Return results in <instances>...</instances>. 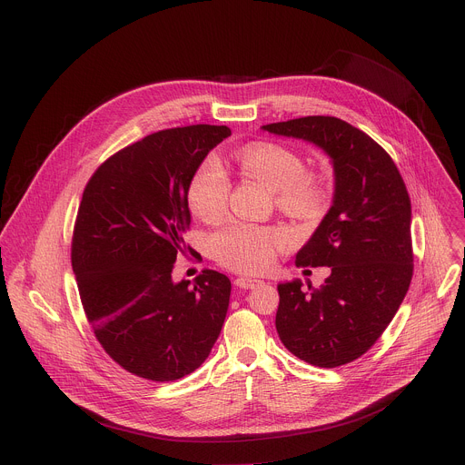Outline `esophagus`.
<instances>
[{
	"label": "esophagus",
	"instance_id": "1",
	"mask_svg": "<svg viewBox=\"0 0 465 465\" xmlns=\"http://www.w3.org/2000/svg\"><path fill=\"white\" fill-rule=\"evenodd\" d=\"M259 284H262L261 279H252V277H237L235 279V286H239L242 290H250V288H255Z\"/></svg>",
	"mask_w": 465,
	"mask_h": 465
}]
</instances>
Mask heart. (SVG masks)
<instances>
[{"instance_id":"obj_1","label":"heart","mask_w":465,"mask_h":465,"mask_svg":"<svg viewBox=\"0 0 465 465\" xmlns=\"http://www.w3.org/2000/svg\"><path fill=\"white\" fill-rule=\"evenodd\" d=\"M237 163L244 175L261 181L273 192L277 208L288 215L314 219L329 208L332 190L325 175L304 170V159L284 143H252L239 153ZM230 188V179L221 163L208 157L190 179L188 204L199 219L212 221L226 210ZM290 242L292 237L282 228L228 223L212 235L210 250L221 264L255 273L266 270L277 250Z\"/></svg>"}]
</instances>
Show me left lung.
I'll return each instance as SVG.
<instances>
[{"mask_svg":"<svg viewBox=\"0 0 465 465\" xmlns=\"http://www.w3.org/2000/svg\"><path fill=\"white\" fill-rule=\"evenodd\" d=\"M264 131L320 145L334 164V201L295 255L297 266H331L322 288L277 284L275 329L299 360L325 369L363 356L383 334L412 279L411 199L391 154L336 116H302Z\"/></svg>","mask_w":465,"mask_h":465,"instance_id":"obj_1","label":"left lung"}]
</instances>
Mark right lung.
<instances>
[{"mask_svg":"<svg viewBox=\"0 0 465 465\" xmlns=\"http://www.w3.org/2000/svg\"><path fill=\"white\" fill-rule=\"evenodd\" d=\"M230 134L210 124L151 133L111 154L84 190L71 244L84 312L109 358L138 378L181 380L221 334L230 279L206 268L190 286L172 272L192 252L190 179Z\"/></svg>","mask_w":465,"mask_h":465,"instance_id":"1","label":"right lung"}]
</instances>
